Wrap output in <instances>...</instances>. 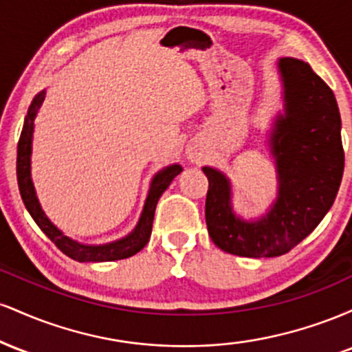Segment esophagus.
<instances>
[{
	"label": "esophagus",
	"mask_w": 352,
	"mask_h": 352,
	"mask_svg": "<svg viewBox=\"0 0 352 352\" xmlns=\"http://www.w3.org/2000/svg\"><path fill=\"white\" fill-rule=\"evenodd\" d=\"M187 157L192 162H200V159L204 157V153H201L199 145H190L187 148Z\"/></svg>",
	"instance_id": "1"
}]
</instances>
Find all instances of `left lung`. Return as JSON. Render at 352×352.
Returning a JSON list of instances; mask_svg holds the SVG:
<instances>
[{
	"label": "left lung",
	"instance_id": "8db88e82",
	"mask_svg": "<svg viewBox=\"0 0 352 352\" xmlns=\"http://www.w3.org/2000/svg\"><path fill=\"white\" fill-rule=\"evenodd\" d=\"M278 69L285 114L276 117L268 140L278 175V195L268 213L252 221L236 217L228 177L204 167L208 235L218 248L236 256L272 258L294 248L333 207L344 172L341 116L333 91L305 60L281 58Z\"/></svg>",
	"mask_w": 352,
	"mask_h": 352
}]
</instances>
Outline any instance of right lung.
<instances>
[{
    "mask_svg": "<svg viewBox=\"0 0 352 352\" xmlns=\"http://www.w3.org/2000/svg\"><path fill=\"white\" fill-rule=\"evenodd\" d=\"M44 94H46L44 91L39 92L33 99V102H31L30 109H28V116L24 119L21 137H19L18 142L16 175H18L19 193H21L24 207L28 208L30 215L33 217L36 225L43 230L44 235L50 238L52 243L58 246L64 254H67L72 260L80 261V263H84V261L98 263V261L124 260V258L139 253L147 245L148 238H151L157 201H159L160 195H162L165 190L168 188L170 182L182 172V167L179 164H173L162 168L159 173H155V177L152 179L151 188H148V195L147 200H145L142 215L139 218V223H137V227L127 236L106 245H82L79 241L72 240V238L64 235L50 218L46 217V213L43 212L41 204H39L38 197H36L33 179H31V152H33L34 119L44 100Z\"/></svg>",
    "mask_w": 352,
    "mask_h": 352,
    "instance_id": "obj_1",
    "label": "right lung"
}]
</instances>
